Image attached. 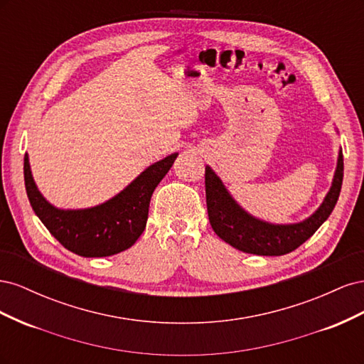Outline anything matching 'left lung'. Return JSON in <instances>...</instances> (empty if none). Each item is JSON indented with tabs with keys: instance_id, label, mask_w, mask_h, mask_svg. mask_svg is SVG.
Instances as JSON below:
<instances>
[{
	"instance_id": "1",
	"label": "left lung",
	"mask_w": 364,
	"mask_h": 364,
	"mask_svg": "<svg viewBox=\"0 0 364 364\" xmlns=\"http://www.w3.org/2000/svg\"><path fill=\"white\" fill-rule=\"evenodd\" d=\"M343 182V153L338 151L334 179L322 205L299 223L274 225L250 215L229 194L222 179L206 165L205 188L209 223L214 232L232 247L262 257L290 253L310 238L333 213Z\"/></svg>"
}]
</instances>
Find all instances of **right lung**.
<instances>
[{
  "label": "right lung",
  "instance_id": "right-lung-1",
  "mask_svg": "<svg viewBox=\"0 0 364 364\" xmlns=\"http://www.w3.org/2000/svg\"><path fill=\"white\" fill-rule=\"evenodd\" d=\"M178 153L151 164L123 191L102 205L59 209L41 194L24 156V181L33 211L59 243L85 258L111 257L135 245L144 232L151 194L168 173Z\"/></svg>",
  "mask_w": 364,
  "mask_h": 364
}]
</instances>
